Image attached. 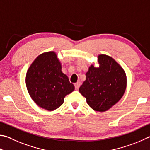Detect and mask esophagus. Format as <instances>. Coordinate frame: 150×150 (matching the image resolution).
Wrapping results in <instances>:
<instances>
[{"instance_id": "esophagus-1", "label": "esophagus", "mask_w": 150, "mask_h": 150, "mask_svg": "<svg viewBox=\"0 0 150 150\" xmlns=\"http://www.w3.org/2000/svg\"><path fill=\"white\" fill-rule=\"evenodd\" d=\"M80 86H81V83H80V82L76 83L75 84V90H79V88Z\"/></svg>"}]
</instances>
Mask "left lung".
<instances>
[{"label": "left lung", "mask_w": 150, "mask_h": 150, "mask_svg": "<svg viewBox=\"0 0 150 150\" xmlns=\"http://www.w3.org/2000/svg\"><path fill=\"white\" fill-rule=\"evenodd\" d=\"M99 67L92 65L86 73V80L79 88L92 109L103 112L117 103L123 96L127 77L121 66L111 57L98 56Z\"/></svg>", "instance_id": "1"}]
</instances>
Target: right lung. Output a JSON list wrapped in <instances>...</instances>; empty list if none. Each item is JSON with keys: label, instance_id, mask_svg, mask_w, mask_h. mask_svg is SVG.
<instances>
[{"label": "right lung", "instance_id": "obj_1", "mask_svg": "<svg viewBox=\"0 0 150 150\" xmlns=\"http://www.w3.org/2000/svg\"><path fill=\"white\" fill-rule=\"evenodd\" d=\"M25 83L33 100L48 111L61 106L65 96L75 89L62 72L61 63L54 52L43 53L35 59L27 72Z\"/></svg>", "mask_w": 150, "mask_h": 150}]
</instances>
